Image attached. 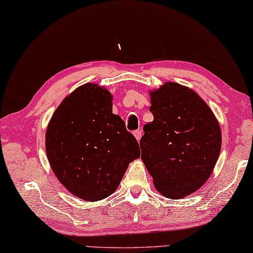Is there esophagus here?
<instances>
[{
    "label": "esophagus",
    "mask_w": 253,
    "mask_h": 253,
    "mask_svg": "<svg viewBox=\"0 0 253 253\" xmlns=\"http://www.w3.org/2000/svg\"><path fill=\"white\" fill-rule=\"evenodd\" d=\"M133 134H134V136H135V139H136V141L139 142L140 140H141V136H142V132L140 131V130H137V131H135L134 133H133Z\"/></svg>",
    "instance_id": "obj_1"
}]
</instances>
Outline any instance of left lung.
<instances>
[{
  "label": "left lung",
  "instance_id": "obj_1",
  "mask_svg": "<svg viewBox=\"0 0 253 253\" xmlns=\"http://www.w3.org/2000/svg\"><path fill=\"white\" fill-rule=\"evenodd\" d=\"M154 120L143 127L141 159L157 192L182 199L211 177L221 149L215 114L186 85L165 83L150 91Z\"/></svg>",
  "mask_w": 253,
  "mask_h": 253
}]
</instances>
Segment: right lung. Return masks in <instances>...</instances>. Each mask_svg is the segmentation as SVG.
<instances>
[{"mask_svg": "<svg viewBox=\"0 0 253 253\" xmlns=\"http://www.w3.org/2000/svg\"><path fill=\"white\" fill-rule=\"evenodd\" d=\"M112 94L84 84L68 94L48 122L46 154L54 174L74 196L98 202L116 192L140 146L121 117L112 113Z\"/></svg>", "mask_w": 253, "mask_h": 253, "instance_id": "obj_1", "label": "right lung"}]
</instances>
